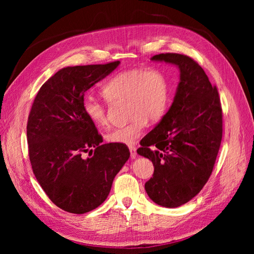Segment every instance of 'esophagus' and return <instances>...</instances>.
<instances>
[{
	"label": "esophagus",
	"instance_id": "1",
	"mask_svg": "<svg viewBox=\"0 0 254 254\" xmlns=\"http://www.w3.org/2000/svg\"><path fill=\"white\" fill-rule=\"evenodd\" d=\"M129 151H130V157H131V159H134L136 157V148L134 146H129Z\"/></svg>",
	"mask_w": 254,
	"mask_h": 254
}]
</instances>
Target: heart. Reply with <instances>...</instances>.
Here are the masks:
<instances>
[{
  "label": "heart",
  "mask_w": 254,
  "mask_h": 254,
  "mask_svg": "<svg viewBox=\"0 0 254 254\" xmlns=\"http://www.w3.org/2000/svg\"><path fill=\"white\" fill-rule=\"evenodd\" d=\"M102 94L111 104L125 102L128 124L115 128L107 134L110 143L132 145L143 134L149 123L163 118L170 103V84L163 72L157 68H132L114 75L102 88ZM86 117L96 126L108 124L105 104L88 97L82 103Z\"/></svg>",
  "instance_id": "obj_1"
}]
</instances>
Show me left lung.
Listing matches in <instances>:
<instances>
[{
    "mask_svg": "<svg viewBox=\"0 0 254 254\" xmlns=\"http://www.w3.org/2000/svg\"><path fill=\"white\" fill-rule=\"evenodd\" d=\"M151 60L178 66L180 81L170 110L136 151L155 166L145 183L149 198L177 207L194 198L212 174L222 137L221 104L216 86L194 59L165 53Z\"/></svg>",
    "mask_w": 254,
    "mask_h": 254,
    "instance_id": "1",
    "label": "left lung"
}]
</instances>
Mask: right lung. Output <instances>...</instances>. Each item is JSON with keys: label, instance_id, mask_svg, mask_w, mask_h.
<instances>
[{"label": "right lung", "instance_id": "obj_1", "mask_svg": "<svg viewBox=\"0 0 254 254\" xmlns=\"http://www.w3.org/2000/svg\"><path fill=\"white\" fill-rule=\"evenodd\" d=\"M119 64L61 68L42 84L30 109L26 131L34 175L52 202L68 213L101 205L130 157L125 144L102 145L103 136L82 110L84 92Z\"/></svg>", "mask_w": 254, "mask_h": 254}]
</instances>
